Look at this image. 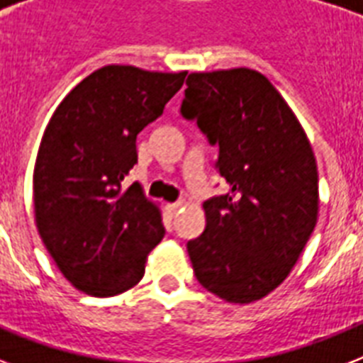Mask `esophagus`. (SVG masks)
Returning a JSON list of instances; mask_svg holds the SVG:
<instances>
[{"instance_id":"34e87169","label":"esophagus","mask_w":363,"mask_h":363,"mask_svg":"<svg viewBox=\"0 0 363 363\" xmlns=\"http://www.w3.org/2000/svg\"><path fill=\"white\" fill-rule=\"evenodd\" d=\"M181 205L182 203H169V205H167V211H169V215L175 216L177 213H179V209H181Z\"/></svg>"}]
</instances>
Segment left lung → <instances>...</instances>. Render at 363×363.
Instances as JSON below:
<instances>
[{
  "instance_id": "obj_1",
  "label": "left lung",
  "mask_w": 363,
  "mask_h": 363,
  "mask_svg": "<svg viewBox=\"0 0 363 363\" xmlns=\"http://www.w3.org/2000/svg\"><path fill=\"white\" fill-rule=\"evenodd\" d=\"M181 113L218 145L230 192L203 203L207 226L188 241L199 284L228 303L265 298L288 277L318 218V171L303 128L248 67L190 73Z\"/></svg>"
}]
</instances>
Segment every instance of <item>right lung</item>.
I'll return each mask as SVG.
<instances>
[{"label": "right lung", "mask_w": 363, "mask_h": 363, "mask_svg": "<svg viewBox=\"0 0 363 363\" xmlns=\"http://www.w3.org/2000/svg\"><path fill=\"white\" fill-rule=\"evenodd\" d=\"M184 77L105 65L65 96L43 133L33 169L37 230L62 275L88 296L135 286L164 239L158 205L124 179L137 164V133L164 113Z\"/></svg>", "instance_id": "obj_1"}]
</instances>
